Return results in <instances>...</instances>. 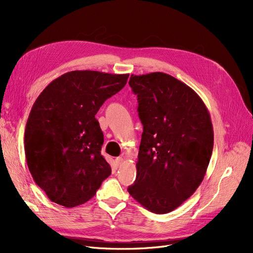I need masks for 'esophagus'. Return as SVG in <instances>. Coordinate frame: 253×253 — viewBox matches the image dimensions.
Here are the masks:
<instances>
[{
	"mask_svg": "<svg viewBox=\"0 0 253 253\" xmlns=\"http://www.w3.org/2000/svg\"><path fill=\"white\" fill-rule=\"evenodd\" d=\"M123 162H124V158H123V157H117V158H116V164H117V166H121L122 164H123Z\"/></svg>",
	"mask_w": 253,
	"mask_h": 253,
	"instance_id": "34e87169",
	"label": "esophagus"
}]
</instances>
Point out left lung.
I'll list each match as a JSON object with an SVG mask.
<instances>
[{
    "label": "left lung",
    "mask_w": 253,
    "mask_h": 253,
    "mask_svg": "<svg viewBox=\"0 0 253 253\" xmlns=\"http://www.w3.org/2000/svg\"><path fill=\"white\" fill-rule=\"evenodd\" d=\"M144 126L136 179L128 192L154 213L174 211L198 189L213 147L210 112L183 82L161 72L131 75Z\"/></svg>",
    "instance_id": "1"
}]
</instances>
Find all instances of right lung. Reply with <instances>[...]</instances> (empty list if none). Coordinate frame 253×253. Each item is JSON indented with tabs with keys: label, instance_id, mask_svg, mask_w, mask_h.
<instances>
[{
	"label": "right lung",
	"instance_id": "right-lung-1",
	"mask_svg": "<svg viewBox=\"0 0 253 253\" xmlns=\"http://www.w3.org/2000/svg\"><path fill=\"white\" fill-rule=\"evenodd\" d=\"M129 74L72 71L37 97L25 130V154L34 181L65 208L85 203L111 174L96 114L125 86Z\"/></svg>",
	"mask_w": 253,
	"mask_h": 253
}]
</instances>
